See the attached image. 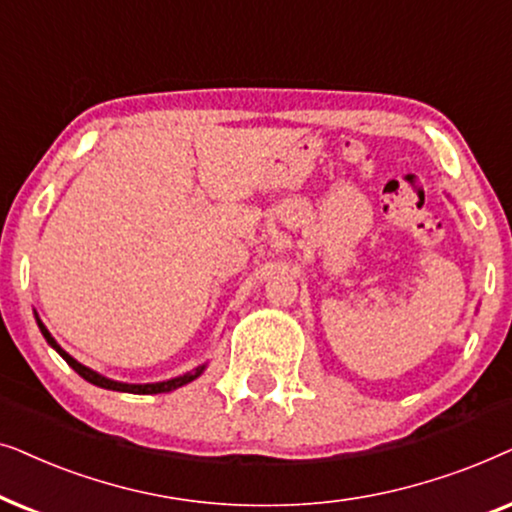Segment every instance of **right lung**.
I'll use <instances>...</instances> for the list:
<instances>
[{"mask_svg":"<svg viewBox=\"0 0 512 512\" xmlns=\"http://www.w3.org/2000/svg\"><path fill=\"white\" fill-rule=\"evenodd\" d=\"M37 323H39V330H42V335L46 337V342H49V344L53 346V349H56V351L60 353V356H63V358L67 360V365H70L74 372L81 374V377H84L86 381H91V384H95V386L109 388V391H124V393H138V395L168 393V391H173V388H180V386L189 384V381H194V379L199 377V374L203 372V367H206V365H201V367H196V370H192V372L182 374V377H175V379H170V381H161V384H121V381H112V379H107V377H100L98 372L88 370V367L77 363V360H74V358L70 356V353H65L63 349H60V346L56 344V339L51 337V332L44 327L42 320L37 318Z\"/></svg>","mask_w":512,"mask_h":512,"instance_id":"add662e5","label":"right lung"}]
</instances>
